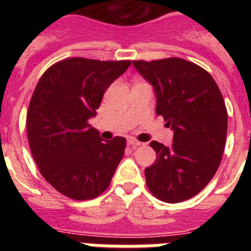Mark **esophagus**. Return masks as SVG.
I'll list each match as a JSON object with an SVG mask.
<instances>
[{
  "mask_svg": "<svg viewBox=\"0 0 251 251\" xmlns=\"http://www.w3.org/2000/svg\"><path fill=\"white\" fill-rule=\"evenodd\" d=\"M142 143L139 141H137V139H134V138H129L128 139V146H130V147H134V148H137V147H139V146H141Z\"/></svg>",
  "mask_w": 251,
  "mask_h": 251,
  "instance_id": "obj_1",
  "label": "esophagus"
}]
</instances>
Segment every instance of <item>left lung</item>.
Segmentation results:
<instances>
[{
    "instance_id": "8db88e82",
    "label": "left lung",
    "mask_w": 251,
    "mask_h": 251,
    "mask_svg": "<svg viewBox=\"0 0 251 251\" xmlns=\"http://www.w3.org/2000/svg\"><path fill=\"white\" fill-rule=\"evenodd\" d=\"M154 88L156 113L174 129V143L152 141L156 162L145 170L151 194L168 203L196 196L216 174L225 150L227 110L214 77L179 57L134 60Z\"/></svg>"
}]
</instances>
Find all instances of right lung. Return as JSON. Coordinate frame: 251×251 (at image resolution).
Masks as SVG:
<instances>
[{
    "label": "right lung",
    "mask_w": 251,
    "mask_h": 251,
    "mask_svg": "<svg viewBox=\"0 0 251 251\" xmlns=\"http://www.w3.org/2000/svg\"><path fill=\"white\" fill-rule=\"evenodd\" d=\"M129 65V60L69 57L51 65L35 88L26 115L31 154L44 178L69 199L103 194L123 158L126 138L103 142L89 119Z\"/></svg>",
    "instance_id": "obj_1"
}]
</instances>
